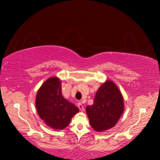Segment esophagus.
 <instances>
[{
    "instance_id": "obj_1",
    "label": "esophagus",
    "mask_w": 160,
    "mask_h": 160,
    "mask_svg": "<svg viewBox=\"0 0 160 160\" xmlns=\"http://www.w3.org/2000/svg\"><path fill=\"white\" fill-rule=\"evenodd\" d=\"M78 108L79 109L81 110V111H84V108L83 105H82V103L81 102H79L78 103Z\"/></svg>"
}]
</instances>
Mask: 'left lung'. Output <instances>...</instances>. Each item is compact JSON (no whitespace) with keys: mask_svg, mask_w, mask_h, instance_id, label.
Returning a JSON list of instances; mask_svg holds the SVG:
<instances>
[{"mask_svg":"<svg viewBox=\"0 0 160 160\" xmlns=\"http://www.w3.org/2000/svg\"><path fill=\"white\" fill-rule=\"evenodd\" d=\"M123 99L116 85L107 81L98 90L93 104L86 107L90 125L96 132L113 128L123 112Z\"/></svg>","mask_w":160,"mask_h":160,"instance_id":"obj_1","label":"left lung"}]
</instances>
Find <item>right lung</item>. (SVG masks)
I'll return each instance as SVG.
<instances>
[{
  "label": "right lung",
  "instance_id": "1",
  "mask_svg": "<svg viewBox=\"0 0 160 160\" xmlns=\"http://www.w3.org/2000/svg\"><path fill=\"white\" fill-rule=\"evenodd\" d=\"M36 108L41 119L54 129L65 128L72 116L79 112L78 108L62 97L57 77L48 79L41 85L36 97Z\"/></svg>",
  "mask_w": 160,
  "mask_h": 160
}]
</instances>
